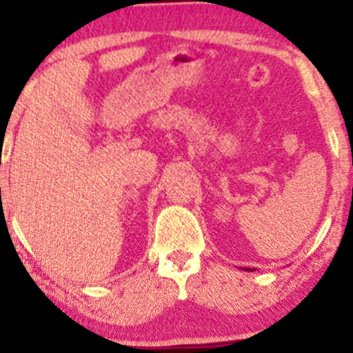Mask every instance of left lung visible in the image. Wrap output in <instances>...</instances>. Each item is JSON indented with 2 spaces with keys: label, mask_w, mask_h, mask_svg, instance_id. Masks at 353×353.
<instances>
[{
  "label": "left lung",
  "mask_w": 353,
  "mask_h": 353,
  "mask_svg": "<svg viewBox=\"0 0 353 353\" xmlns=\"http://www.w3.org/2000/svg\"><path fill=\"white\" fill-rule=\"evenodd\" d=\"M247 270H250V269H247ZM250 272H252V270H250Z\"/></svg>",
  "instance_id": "obj_1"
}]
</instances>
